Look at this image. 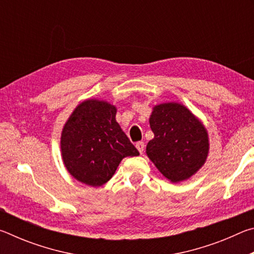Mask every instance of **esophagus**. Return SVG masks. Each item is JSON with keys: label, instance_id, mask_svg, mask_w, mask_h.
Masks as SVG:
<instances>
[{"label": "esophagus", "instance_id": "1", "mask_svg": "<svg viewBox=\"0 0 254 254\" xmlns=\"http://www.w3.org/2000/svg\"><path fill=\"white\" fill-rule=\"evenodd\" d=\"M135 147H136V149L139 150V152L142 154V152H143V150H144V143L143 142H137L136 144H135Z\"/></svg>", "mask_w": 254, "mask_h": 254}]
</instances>
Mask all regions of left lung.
Returning <instances> with one entry per match:
<instances>
[{"label":"left lung","instance_id":"obj_1","mask_svg":"<svg viewBox=\"0 0 254 254\" xmlns=\"http://www.w3.org/2000/svg\"><path fill=\"white\" fill-rule=\"evenodd\" d=\"M149 123L154 136L145 153L169 182L187 180L204 166L209 152L208 132L186 106L177 102L154 105Z\"/></svg>","mask_w":254,"mask_h":254}]
</instances>
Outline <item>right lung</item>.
Instances as JSON below:
<instances>
[{
  "label": "right lung",
  "instance_id": "add662e5",
  "mask_svg": "<svg viewBox=\"0 0 254 254\" xmlns=\"http://www.w3.org/2000/svg\"><path fill=\"white\" fill-rule=\"evenodd\" d=\"M117 106L88 98L75 107L60 136L62 158L79 183L100 187L109 182L126 157L139 156L115 120Z\"/></svg>",
  "mask_w": 254,
  "mask_h": 254
}]
</instances>
